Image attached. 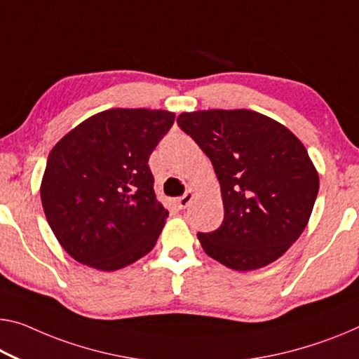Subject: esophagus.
<instances>
[{
  "mask_svg": "<svg viewBox=\"0 0 359 359\" xmlns=\"http://www.w3.org/2000/svg\"><path fill=\"white\" fill-rule=\"evenodd\" d=\"M192 198H194V191L189 189L184 192V196H181L178 201H176V203H178V208H186L189 207V203L192 202Z\"/></svg>",
  "mask_w": 359,
  "mask_h": 359,
  "instance_id": "esophagus-1",
  "label": "esophagus"
}]
</instances>
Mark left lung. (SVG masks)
Returning <instances> with one entry per match:
<instances>
[{"label":"left lung","instance_id":"left-lung-1","mask_svg":"<svg viewBox=\"0 0 359 359\" xmlns=\"http://www.w3.org/2000/svg\"><path fill=\"white\" fill-rule=\"evenodd\" d=\"M176 122L210 158L222 187L224 218L217 231L197 234L203 252L236 271L283 257L306 228L319 191L302 141L247 109L183 112Z\"/></svg>","mask_w":359,"mask_h":359}]
</instances>
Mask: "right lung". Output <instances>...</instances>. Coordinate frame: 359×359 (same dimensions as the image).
I'll return each mask as SVG.
<instances>
[{
	"label": "right lung",
	"mask_w": 359,
	"mask_h": 359,
	"mask_svg": "<svg viewBox=\"0 0 359 359\" xmlns=\"http://www.w3.org/2000/svg\"><path fill=\"white\" fill-rule=\"evenodd\" d=\"M173 122L168 110L109 109L53 147L41 203L74 260L115 271L154 249L168 210L157 201L147 162Z\"/></svg>",
	"instance_id": "1"
}]
</instances>
